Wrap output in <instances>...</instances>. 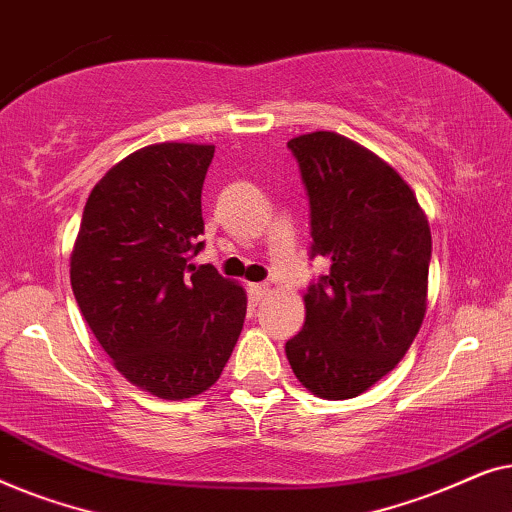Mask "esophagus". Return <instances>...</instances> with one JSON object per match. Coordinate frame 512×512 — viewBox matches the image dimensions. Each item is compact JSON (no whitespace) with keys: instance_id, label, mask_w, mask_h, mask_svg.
<instances>
[{"instance_id":"obj_1","label":"esophagus","mask_w":512,"mask_h":512,"mask_svg":"<svg viewBox=\"0 0 512 512\" xmlns=\"http://www.w3.org/2000/svg\"><path fill=\"white\" fill-rule=\"evenodd\" d=\"M265 293H268V284H249V296L251 300H263Z\"/></svg>"}]
</instances>
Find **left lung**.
I'll use <instances>...</instances> for the list:
<instances>
[{
	"mask_svg": "<svg viewBox=\"0 0 512 512\" xmlns=\"http://www.w3.org/2000/svg\"><path fill=\"white\" fill-rule=\"evenodd\" d=\"M310 198V256L331 263L305 293L286 359L328 401L363 394L408 352L426 312L431 230L394 167L338 132L289 144Z\"/></svg>",
	"mask_w": 512,
	"mask_h": 512,
	"instance_id": "obj_1",
	"label": "left lung"
}]
</instances>
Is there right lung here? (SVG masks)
Returning <instances> with one entry per match:
<instances>
[{
    "label": "right lung",
    "mask_w": 512,
    "mask_h": 512,
    "mask_svg": "<svg viewBox=\"0 0 512 512\" xmlns=\"http://www.w3.org/2000/svg\"><path fill=\"white\" fill-rule=\"evenodd\" d=\"M212 158V144L184 142L130 153L90 191L72 251L90 331L125 380L167 401L219 380L247 314L240 284L193 263Z\"/></svg>",
    "instance_id": "add662e5"
}]
</instances>
